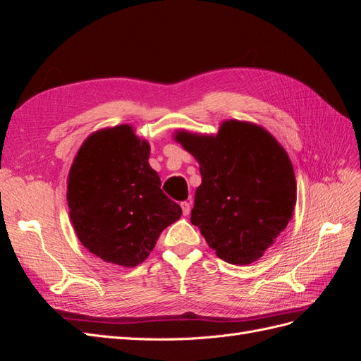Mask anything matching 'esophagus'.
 Instances as JSON below:
<instances>
[{
  "mask_svg": "<svg viewBox=\"0 0 361 361\" xmlns=\"http://www.w3.org/2000/svg\"><path fill=\"white\" fill-rule=\"evenodd\" d=\"M180 207H182L183 215H190V212H191V203L190 202H182Z\"/></svg>",
  "mask_w": 361,
  "mask_h": 361,
  "instance_id": "34e87169",
  "label": "esophagus"
}]
</instances>
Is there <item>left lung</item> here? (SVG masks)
Segmentation results:
<instances>
[{"instance_id": "1", "label": "left lung", "mask_w": 361, "mask_h": 361, "mask_svg": "<svg viewBox=\"0 0 361 361\" xmlns=\"http://www.w3.org/2000/svg\"><path fill=\"white\" fill-rule=\"evenodd\" d=\"M173 137L200 166L191 223L220 259L253 264L285 231L297 203L285 147L260 125L233 118L216 134L179 129Z\"/></svg>"}]
</instances>
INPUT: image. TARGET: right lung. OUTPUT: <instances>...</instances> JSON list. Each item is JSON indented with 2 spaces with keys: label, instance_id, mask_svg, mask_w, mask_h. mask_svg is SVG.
<instances>
[{
  "label": "right lung",
  "instance_id": "1",
  "mask_svg": "<svg viewBox=\"0 0 361 361\" xmlns=\"http://www.w3.org/2000/svg\"><path fill=\"white\" fill-rule=\"evenodd\" d=\"M150 145L130 125L96 130L76 152L68 176L71 221L81 244L108 264L145 262L182 209L161 190Z\"/></svg>",
  "mask_w": 361,
  "mask_h": 361
}]
</instances>
